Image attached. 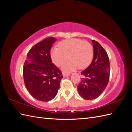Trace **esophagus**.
<instances>
[{"label":"esophagus","mask_w":132,"mask_h":132,"mask_svg":"<svg viewBox=\"0 0 132 132\" xmlns=\"http://www.w3.org/2000/svg\"><path fill=\"white\" fill-rule=\"evenodd\" d=\"M70 75V74H69V73H68V74H65V73H64L63 74V77H66V76H69V75Z\"/></svg>","instance_id":"1"}]
</instances>
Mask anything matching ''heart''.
<instances>
[{
	"instance_id": "obj_1",
	"label": "heart",
	"mask_w": 132,
	"mask_h": 132,
	"mask_svg": "<svg viewBox=\"0 0 132 132\" xmlns=\"http://www.w3.org/2000/svg\"><path fill=\"white\" fill-rule=\"evenodd\" d=\"M59 47L53 49L51 51L52 60L56 66H61L69 58L62 67L65 72L72 71L79 68L83 69L88 67L94 57V49L92 45L80 39L71 38L60 42Z\"/></svg>"
}]
</instances>
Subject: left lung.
Returning <instances> with one entry per match:
<instances>
[{"instance_id": "obj_1", "label": "left lung", "mask_w": 132, "mask_h": 132, "mask_svg": "<svg viewBox=\"0 0 132 132\" xmlns=\"http://www.w3.org/2000/svg\"><path fill=\"white\" fill-rule=\"evenodd\" d=\"M94 58L87 68L81 72L85 77L77 86L80 96L86 100H93L104 91L109 79L110 64L107 53L96 41L92 40Z\"/></svg>"}]
</instances>
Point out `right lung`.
I'll list each match as a JSON object with an SVG mask.
<instances>
[{
	"label": "right lung",
	"instance_id": "add662e5",
	"mask_svg": "<svg viewBox=\"0 0 132 132\" xmlns=\"http://www.w3.org/2000/svg\"><path fill=\"white\" fill-rule=\"evenodd\" d=\"M56 40L46 38L29 50L23 66V78L28 91L36 99L49 102L57 94L63 76L52 63L50 49Z\"/></svg>",
	"mask_w": 132,
	"mask_h": 132
}]
</instances>
